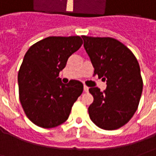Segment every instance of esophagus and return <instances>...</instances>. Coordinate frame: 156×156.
<instances>
[{"instance_id":"esophagus-1","label":"esophagus","mask_w":156,"mask_h":156,"mask_svg":"<svg viewBox=\"0 0 156 156\" xmlns=\"http://www.w3.org/2000/svg\"><path fill=\"white\" fill-rule=\"evenodd\" d=\"M83 90H84V92H86V93H88V87H87V86H84V87H83Z\"/></svg>"}]
</instances>
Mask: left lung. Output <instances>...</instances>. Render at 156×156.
<instances>
[{
	"label": "left lung",
	"mask_w": 156,
	"mask_h": 156,
	"mask_svg": "<svg viewBox=\"0 0 156 156\" xmlns=\"http://www.w3.org/2000/svg\"><path fill=\"white\" fill-rule=\"evenodd\" d=\"M94 68V74L107 83L104 92L89 88L94 102L88 115L98 127L114 130L124 126L137 110L143 90L140 68L133 52L112 37H82Z\"/></svg>",
	"instance_id": "1"
}]
</instances>
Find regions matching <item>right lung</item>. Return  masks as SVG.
Listing matches in <instances>:
<instances>
[{
  "mask_svg": "<svg viewBox=\"0 0 156 156\" xmlns=\"http://www.w3.org/2000/svg\"><path fill=\"white\" fill-rule=\"evenodd\" d=\"M83 44L78 36L48 37L36 42L24 56L18 72L19 98L26 115L39 127H57L68 119L82 94L78 80L62 83L59 73Z\"/></svg>",
  "mask_w": 156,
  "mask_h": 156,
  "instance_id": "right-lung-1",
  "label": "right lung"
}]
</instances>
